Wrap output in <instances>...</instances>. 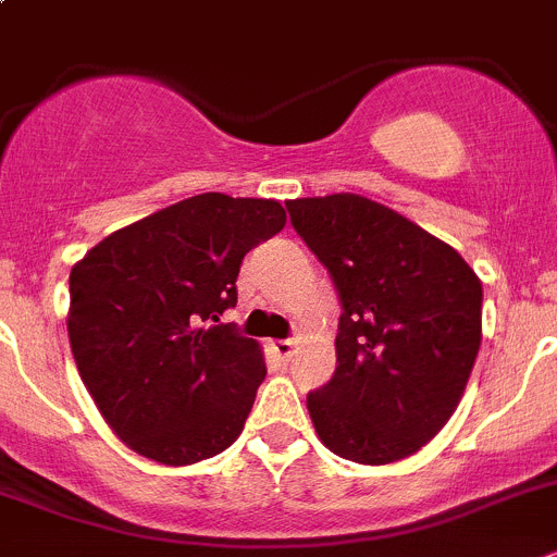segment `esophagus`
<instances>
[{"label": "esophagus", "mask_w": 557, "mask_h": 557, "mask_svg": "<svg viewBox=\"0 0 557 557\" xmlns=\"http://www.w3.org/2000/svg\"><path fill=\"white\" fill-rule=\"evenodd\" d=\"M272 349L280 360H290V355H294V341H272Z\"/></svg>", "instance_id": "1"}]
</instances>
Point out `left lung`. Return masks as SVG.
<instances>
[{"label": "left lung", "instance_id": "left-lung-1", "mask_svg": "<svg viewBox=\"0 0 557 557\" xmlns=\"http://www.w3.org/2000/svg\"><path fill=\"white\" fill-rule=\"evenodd\" d=\"M341 299L337 368L308 393L321 443L389 465L448 423L481 346V280L450 244L360 195L285 202Z\"/></svg>", "mask_w": 557, "mask_h": 557}]
</instances>
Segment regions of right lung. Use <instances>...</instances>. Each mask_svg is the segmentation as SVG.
Instances as JSON below:
<instances>
[{"label":"right lung","instance_id":"1","mask_svg":"<svg viewBox=\"0 0 557 557\" xmlns=\"http://www.w3.org/2000/svg\"><path fill=\"white\" fill-rule=\"evenodd\" d=\"M285 227L277 200L206 191L123 227L71 269L82 382L128 448L195 465L236 443L267 376L236 324L244 255Z\"/></svg>","mask_w":557,"mask_h":557}]
</instances>
